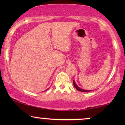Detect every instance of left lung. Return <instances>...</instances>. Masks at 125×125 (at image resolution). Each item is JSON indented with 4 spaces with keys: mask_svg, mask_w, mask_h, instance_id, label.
I'll return each mask as SVG.
<instances>
[{
    "mask_svg": "<svg viewBox=\"0 0 125 125\" xmlns=\"http://www.w3.org/2000/svg\"><path fill=\"white\" fill-rule=\"evenodd\" d=\"M73 85H74L75 88H76V89H77L78 90H79V91H80V92H89L91 91V90H83V89H81V88H80L79 87L77 86V85L76 84V83H75V82H74V80H73Z\"/></svg>",
    "mask_w": 125,
    "mask_h": 125,
    "instance_id": "1",
    "label": "left lung"
}]
</instances>
